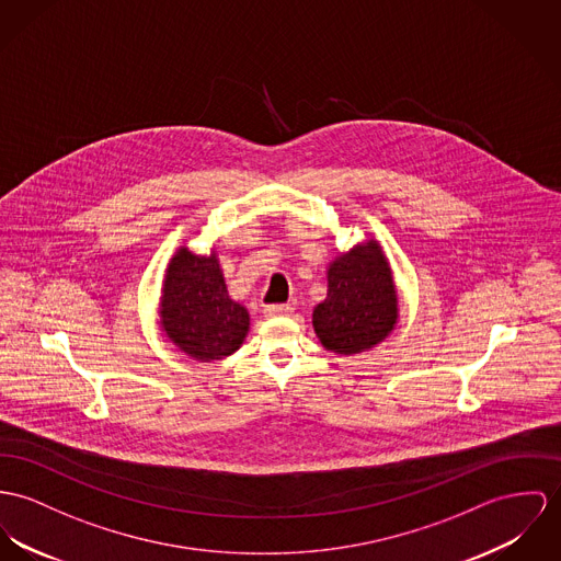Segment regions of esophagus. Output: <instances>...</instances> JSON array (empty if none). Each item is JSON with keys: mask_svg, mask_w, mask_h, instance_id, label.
Masks as SVG:
<instances>
[{"mask_svg": "<svg viewBox=\"0 0 561 561\" xmlns=\"http://www.w3.org/2000/svg\"><path fill=\"white\" fill-rule=\"evenodd\" d=\"M293 305H288V302H277V305H266L264 307V313L266 316H290L293 313Z\"/></svg>", "mask_w": 561, "mask_h": 561, "instance_id": "esophagus-1", "label": "esophagus"}]
</instances>
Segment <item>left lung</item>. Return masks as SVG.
I'll return each mask as SVG.
<instances>
[{
  "label": "left lung",
  "mask_w": 561,
  "mask_h": 561,
  "mask_svg": "<svg viewBox=\"0 0 561 561\" xmlns=\"http://www.w3.org/2000/svg\"><path fill=\"white\" fill-rule=\"evenodd\" d=\"M397 322V295L387 259L369 241L335 260L329 295L313 309L320 342L340 354H356L382 342Z\"/></svg>",
  "instance_id": "8db88e82"
}]
</instances>
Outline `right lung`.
<instances>
[{"instance_id": "right-lung-1", "label": "right lung", "mask_w": 561, "mask_h": 561, "mask_svg": "<svg viewBox=\"0 0 561 561\" xmlns=\"http://www.w3.org/2000/svg\"><path fill=\"white\" fill-rule=\"evenodd\" d=\"M160 313L167 335L196 360L232 354L250 329L248 309L226 293L216 254L196 256L185 248L169 266Z\"/></svg>"}]
</instances>
